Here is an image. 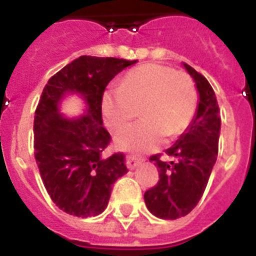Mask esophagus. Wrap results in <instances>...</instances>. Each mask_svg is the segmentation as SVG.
<instances>
[{
    "mask_svg": "<svg viewBox=\"0 0 256 256\" xmlns=\"http://www.w3.org/2000/svg\"><path fill=\"white\" fill-rule=\"evenodd\" d=\"M140 160H138L136 156H128V158H126V166H128V168H130V170H134L136 166H140Z\"/></svg>",
    "mask_w": 256,
    "mask_h": 256,
    "instance_id": "1",
    "label": "esophagus"
}]
</instances>
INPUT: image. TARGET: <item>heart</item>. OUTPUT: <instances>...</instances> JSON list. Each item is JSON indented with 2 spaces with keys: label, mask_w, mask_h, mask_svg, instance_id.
<instances>
[{
  "label": "heart",
  "mask_w": 256,
  "mask_h": 256,
  "mask_svg": "<svg viewBox=\"0 0 256 256\" xmlns=\"http://www.w3.org/2000/svg\"><path fill=\"white\" fill-rule=\"evenodd\" d=\"M198 92L187 74L172 68L148 64L132 70L120 86H110L102 96L104 122L114 132L126 128L140 110L142 120L116 138L122 152H152L164 136H175L188 128L195 116Z\"/></svg>",
  "instance_id": "heart-1"
}]
</instances>
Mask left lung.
Wrapping results in <instances>:
<instances>
[{
    "instance_id": "left-lung-1",
    "label": "left lung",
    "mask_w": 256,
    "mask_h": 256,
    "mask_svg": "<svg viewBox=\"0 0 256 256\" xmlns=\"http://www.w3.org/2000/svg\"><path fill=\"white\" fill-rule=\"evenodd\" d=\"M194 80L199 100L195 116L166 154L171 162H162L152 156L160 171L156 186L144 192L148 211L160 219L184 216L198 204L216 162L220 134V116L215 92L202 74L183 64Z\"/></svg>"
}]
</instances>
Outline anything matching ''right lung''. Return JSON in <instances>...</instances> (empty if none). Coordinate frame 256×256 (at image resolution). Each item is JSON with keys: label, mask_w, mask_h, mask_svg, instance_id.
I'll list each match as a JSON object with an SVG mask.
<instances>
[{"label": "right lung", "mask_w": 256, "mask_h": 256, "mask_svg": "<svg viewBox=\"0 0 256 256\" xmlns=\"http://www.w3.org/2000/svg\"><path fill=\"white\" fill-rule=\"evenodd\" d=\"M136 61L82 56L50 78L34 116V156L48 194L73 216H96L108 207L112 187L128 172L124 156L104 158L110 134L102 122V96L116 74ZM84 100V114L66 117V96Z\"/></svg>", "instance_id": "add662e5"}]
</instances>
